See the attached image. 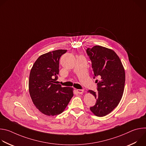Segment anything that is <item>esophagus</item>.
<instances>
[{
    "label": "esophagus",
    "mask_w": 146,
    "mask_h": 146,
    "mask_svg": "<svg viewBox=\"0 0 146 146\" xmlns=\"http://www.w3.org/2000/svg\"><path fill=\"white\" fill-rule=\"evenodd\" d=\"M77 92L79 94H82L84 92V90H77Z\"/></svg>",
    "instance_id": "esophagus-1"
}]
</instances>
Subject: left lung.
Segmentation results:
<instances>
[{"instance_id":"obj_1","label":"left lung","mask_w":146,"mask_h":146,"mask_svg":"<svg viewBox=\"0 0 146 146\" xmlns=\"http://www.w3.org/2000/svg\"><path fill=\"white\" fill-rule=\"evenodd\" d=\"M92 63L94 78L96 80L97 90H89L96 102L90 108L98 117H103L111 113L118 105L124 90L125 73L121 60L112 50L100 46L88 48L86 50Z\"/></svg>"}]
</instances>
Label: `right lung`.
<instances>
[{
  "label": "right lung",
  "instance_id": "1",
  "mask_svg": "<svg viewBox=\"0 0 146 146\" xmlns=\"http://www.w3.org/2000/svg\"><path fill=\"white\" fill-rule=\"evenodd\" d=\"M66 50H58L40 56L31 70L29 91L36 108L49 116L58 115L65 109L73 96V88L56 84L59 61Z\"/></svg>",
  "mask_w": 146,
  "mask_h": 146
}]
</instances>
